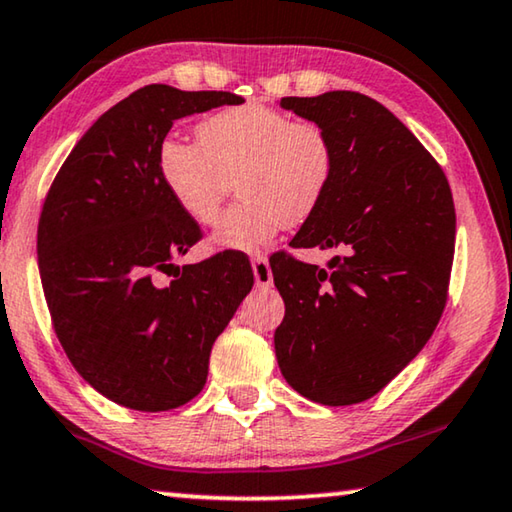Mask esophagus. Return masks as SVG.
Wrapping results in <instances>:
<instances>
[{
    "mask_svg": "<svg viewBox=\"0 0 512 512\" xmlns=\"http://www.w3.org/2000/svg\"><path fill=\"white\" fill-rule=\"evenodd\" d=\"M251 270H254V281L256 288H270L274 283L272 267L267 263L265 256H254L251 258Z\"/></svg>",
    "mask_w": 512,
    "mask_h": 512,
    "instance_id": "obj_1",
    "label": "esophagus"
}]
</instances>
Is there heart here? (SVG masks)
Wrapping results in <instances>:
<instances>
[{
	"instance_id": "obj_1",
	"label": "heart",
	"mask_w": 512,
	"mask_h": 512,
	"mask_svg": "<svg viewBox=\"0 0 512 512\" xmlns=\"http://www.w3.org/2000/svg\"><path fill=\"white\" fill-rule=\"evenodd\" d=\"M197 133L199 142L165 138L156 167L179 211L199 224L213 220L238 179L242 201L215 220V249L251 254L265 247L290 222L308 220L331 190L338 156L320 124L242 104L206 117Z\"/></svg>"
}]
</instances>
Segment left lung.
Segmentation results:
<instances>
[{
    "mask_svg": "<svg viewBox=\"0 0 512 512\" xmlns=\"http://www.w3.org/2000/svg\"><path fill=\"white\" fill-rule=\"evenodd\" d=\"M329 133L338 167L292 247L335 249L326 267L276 254L286 317L281 374L324 406L374 397L420 354L447 301L456 211L445 172L376 99L351 90L283 97Z\"/></svg>",
    "mask_w": 512,
    "mask_h": 512,
    "instance_id": "left-lung-1",
    "label": "left lung"
}]
</instances>
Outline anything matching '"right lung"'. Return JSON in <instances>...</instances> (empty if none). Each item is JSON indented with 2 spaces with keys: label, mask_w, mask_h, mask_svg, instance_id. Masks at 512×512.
<instances>
[{
  "label": "right lung",
  "mask_w": 512,
  "mask_h": 512,
  "mask_svg": "<svg viewBox=\"0 0 512 512\" xmlns=\"http://www.w3.org/2000/svg\"><path fill=\"white\" fill-rule=\"evenodd\" d=\"M245 99L152 83L99 117L63 163L38 222V270L67 358L99 395L145 413L204 388L217 335L254 286L242 254L174 263L201 238L158 177L181 117ZM177 269L175 279L162 276Z\"/></svg>",
  "instance_id": "1"
}]
</instances>
